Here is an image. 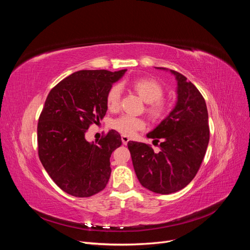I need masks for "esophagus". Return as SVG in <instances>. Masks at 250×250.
Wrapping results in <instances>:
<instances>
[{"instance_id":"obj_1","label":"esophagus","mask_w":250,"mask_h":250,"mask_svg":"<svg viewBox=\"0 0 250 250\" xmlns=\"http://www.w3.org/2000/svg\"><path fill=\"white\" fill-rule=\"evenodd\" d=\"M121 139H122V143L124 144V145H126V144L129 142V138H128L127 135H122V138H121Z\"/></svg>"}]
</instances>
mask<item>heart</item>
Instances as JSON below:
<instances>
[{
    "mask_svg": "<svg viewBox=\"0 0 250 250\" xmlns=\"http://www.w3.org/2000/svg\"><path fill=\"white\" fill-rule=\"evenodd\" d=\"M133 89L142 99L148 104V112L155 119L161 118L166 112V105L162 98L164 96V88L157 81L149 78H142L133 81ZM122 87L120 84H113L106 95V105L108 109L116 110L120 106ZM113 129L124 135H133L139 130L145 128V121L141 118L130 115H123L112 121Z\"/></svg>",
    "mask_w": 250,
    "mask_h": 250,
    "instance_id": "obj_1",
    "label": "heart"
}]
</instances>
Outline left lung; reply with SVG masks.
<instances>
[{"mask_svg":"<svg viewBox=\"0 0 250 250\" xmlns=\"http://www.w3.org/2000/svg\"><path fill=\"white\" fill-rule=\"evenodd\" d=\"M177 81V101L169 115L147 138L160 144L155 153L147 144L128 142L132 165L140 184L157 194L183 190L197 174L209 141L206 101L191 81L180 73L166 67Z\"/></svg>","mask_w":250,"mask_h":250,"instance_id":"obj_1","label":"left lung"}]
</instances>
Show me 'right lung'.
<instances>
[{"label":"right lung","mask_w":250,"mask_h":250,"mask_svg":"<svg viewBox=\"0 0 250 250\" xmlns=\"http://www.w3.org/2000/svg\"><path fill=\"white\" fill-rule=\"evenodd\" d=\"M127 70H83L71 74L49 93L37 125L40 160L53 181L75 197L102 191L110 177V155L122 145L109 130L97 144L85 133L106 115V95Z\"/></svg>","instance_id":"add662e5"}]
</instances>
